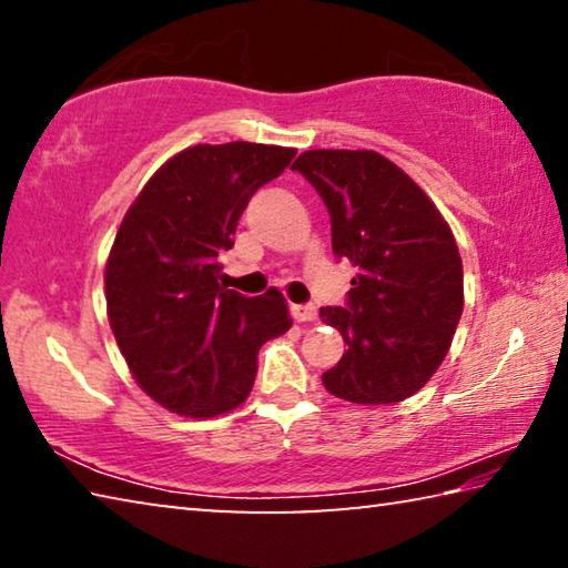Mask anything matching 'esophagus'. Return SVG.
Wrapping results in <instances>:
<instances>
[{
    "mask_svg": "<svg viewBox=\"0 0 568 568\" xmlns=\"http://www.w3.org/2000/svg\"><path fill=\"white\" fill-rule=\"evenodd\" d=\"M291 313H293V318L295 321H301V323H307V321H315V315H318V311H315V305L313 303H303V305H291Z\"/></svg>",
    "mask_w": 568,
    "mask_h": 568,
    "instance_id": "34e87169",
    "label": "esophagus"
}]
</instances>
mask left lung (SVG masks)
I'll return each instance as SVG.
<instances>
[{"mask_svg":"<svg viewBox=\"0 0 568 568\" xmlns=\"http://www.w3.org/2000/svg\"><path fill=\"white\" fill-rule=\"evenodd\" d=\"M331 215L335 257L358 273L343 307H321L348 351L323 373L333 396L398 403L426 386L464 313L456 237L426 192L371 150H311L293 162Z\"/></svg>","mask_w":568,"mask_h":568,"instance_id":"8db88e82","label":"left lung"}]
</instances>
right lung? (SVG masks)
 I'll return each instance as SVG.
<instances>
[{"label":"right lung","mask_w":568,"mask_h":568,"mask_svg":"<svg viewBox=\"0 0 568 568\" xmlns=\"http://www.w3.org/2000/svg\"><path fill=\"white\" fill-rule=\"evenodd\" d=\"M295 150L195 145L168 160L130 205L104 267L108 315L134 381L178 416L213 418L253 390L257 351L293 321L281 291L217 283L250 197Z\"/></svg>","instance_id":"right-lung-1"}]
</instances>
